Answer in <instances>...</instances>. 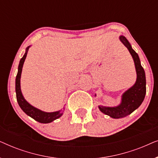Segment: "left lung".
<instances>
[{"mask_svg": "<svg viewBox=\"0 0 158 158\" xmlns=\"http://www.w3.org/2000/svg\"><path fill=\"white\" fill-rule=\"evenodd\" d=\"M118 38L132 57L137 73V79L135 83L131 87L123 93L121 96V102L116 106H98V109L102 113L113 118H124L131 114L142 104L146 94L145 73L141 65L139 55L132 49L131 44L125 36L121 35ZM95 96H96V94Z\"/></svg>", "mask_w": 158, "mask_h": 158, "instance_id": "8db88e82", "label": "left lung"}]
</instances>
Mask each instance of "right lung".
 Returning a JSON list of instances; mask_svg holds the SVG:
<instances>
[{
  "mask_svg": "<svg viewBox=\"0 0 158 158\" xmlns=\"http://www.w3.org/2000/svg\"><path fill=\"white\" fill-rule=\"evenodd\" d=\"M30 48V46L27 47L26 49V52L23 55V57L20 60L19 64L18 67V73H17L16 77V99L18 101L19 106L22 111L24 112L28 116L34 118L36 122L40 123H43V124H47V123H50L53 121L59 118L60 116H62L64 108L63 109L58 110V111H53V112H46L42 110L37 109V108L34 107V106L30 104L28 101L26 100L23 97L22 92L21 89V73H22V68L23 63L27 57L28 51Z\"/></svg>",
  "mask_w": 158,
  "mask_h": 158,
  "instance_id": "add662e5",
  "label": "right lung"
}]
</instances>
